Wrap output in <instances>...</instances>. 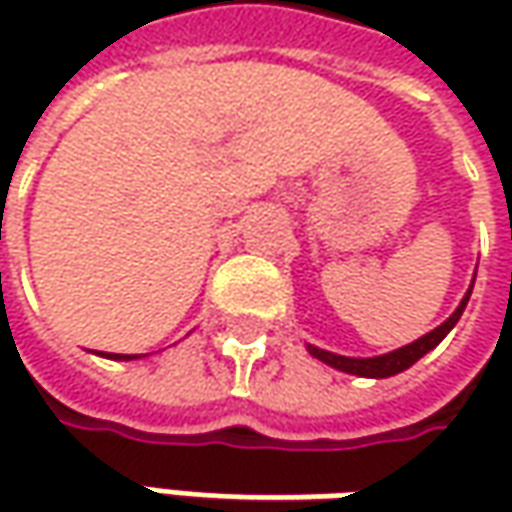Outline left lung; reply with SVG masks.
<instances>
[{"mask_svg": "<svg viewBox=\"0 0 512 512\" xmlns=\"http://www.w3.org/2000/svg\"><path fill=\"white\" fill-rule=\"evenodd\" d=\"M470 293H473V285H470V290L464 293L462 305L453 310V316H450L447 322H442V325L436 327V330H430V333H427V336H422V339H416V342L404 344V347H399V350H393V353L373 356V359H350V356H339V353H330V350L313 347V344H307V350H310V356H313V359L330 364V367H336V370H342V373L367 376V379H387V376H396V373L407 370L410 364L419 362L427 350H433V347L442 342L444 336H447V333L456 327V322L462 319L464 307H467Z\"/></svg>", "mask_w": 512, "mask_h": 512, "instance_id": "obj_1", "label": "left lung"}]
</instances>
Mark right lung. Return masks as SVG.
<instances>
[{
    "mask_svg": "<svg viewBox=\"0 0 512 512\" xmlns=\"http://www.w3.org/2000/svg\"><path fill=\"white\" fill-rule=\"evenodd\" d=\"M102 356H108V359H125V362H128V359H136V356H125V353H102Z\"/></svg>",
    "mask_w": 512,
    "mask_h": 512,
    "instance_id": "1",
    "label": "right lung"
}]
</instances>
